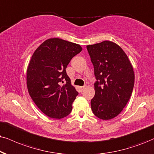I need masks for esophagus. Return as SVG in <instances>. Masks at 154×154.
I'll use <instances>...</instances> for the list:
<instances>
[{
  "label": "esophagus",
  "mask_w": 154,
  "mask_h": 154,
  "mask_svg": "<svg viewBox=\"0 0 154 154\" xmlns=\"http://www.w3.org/2000/svg\"><path fill=\"white\" fill-rule=\"evenodd\" d=\"M81 90H83V89H85V88H86V86H83V87H81Z\"/></svg>",
  "instance_id": "34e87169"
}]
</instances>
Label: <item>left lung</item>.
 Masks as SVG:
<instances>
[{"label":"left lung","mask_w":154,"mask_h":154,"mask_svg":"<svg viewBox=\"0 0 154 154\" xmlns=\"http://www.w3.org/2000/svg\"><path fill=\"white\" fill-rule=\"evenodd\" d=\"M97 81L91 107L103 120L114 118L129 102L134 85L133 67L124 50L111 41L87 46Z\"/></svg>","instance_id":"left-lung-1"}]
</instances>
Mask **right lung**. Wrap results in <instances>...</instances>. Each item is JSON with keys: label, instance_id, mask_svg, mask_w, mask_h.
Here are the masks:
<instances>
[{"label": "right lung", "instance_id": "1", "mask_svg": "<svg viewBox=\"0 0 154 154\" xmlns=\"http://www.w3.org/2000/svg\"><path fill=\"white\" fill-rule=\"evenodd\" d=\"M82 48L60 38H50L37 48L27 69V87L37 106L50 118L69 115L79 93L66 72L70 60Z\"/></svg>", "mask_w": 154, "mask_h": 154}]
</instances>
